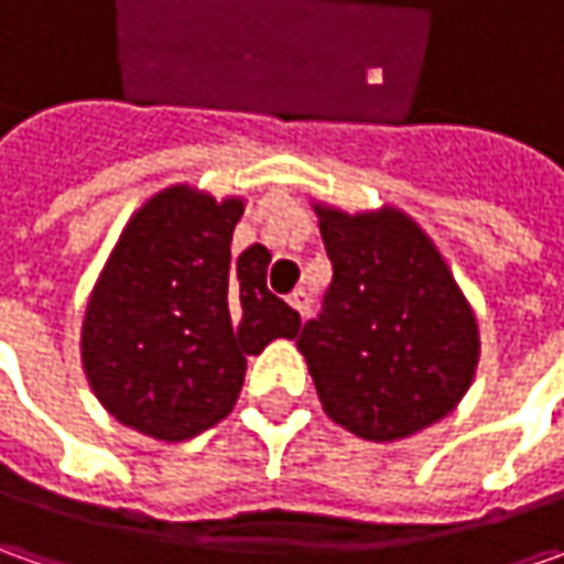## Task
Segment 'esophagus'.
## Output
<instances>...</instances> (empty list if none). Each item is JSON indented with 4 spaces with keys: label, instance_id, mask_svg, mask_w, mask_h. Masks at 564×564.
<instances>
[{
    "label": "esophagus",
    "instance_id": "1",
    "mask_svg": "<svg viewBox=\"0 0 564 564\" xmlns=\"http://www.w3.org/2000/svg\"><path fill=\"white\" fill-rule=\"evenodd\" d=\"M289 304H292L294 311H297L301 316L311 314V294L304 292V289H294V292L289 294Z\"/></svg>",
    "mask_w": 564,
    "mask_h": 564
}]
</instances>
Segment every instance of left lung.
I'll list each match as a JSON object with an SVG mask.
<instances>
[{"label": "left lung", "instance_id": "1", "mask_svg": "<svg viewBox=\"0 0 564 564\" xmlns=\"http://www.w3.org/2000/svg\"><path fill=\"white\" fill-rule=\"evenodd\" d=\"M333 285L304 323L323 411L370 443L421 433L465 399L480 360L474 307L440 248L408 213L314 204Z\"/></svg>", "mask_w": 564, "mask_h": 564}]
</instances>
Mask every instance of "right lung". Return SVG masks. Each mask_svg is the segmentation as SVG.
Returning a JSON list of instances; mask_svg holds the SVG:
<instances>
[{"instance_id":"add662e5","label":"right lung","mask_w":564,"mask_h":564,"mask_svg":"<svg viewBox=\"0 0 564 564\" xmlns=\"http://www.w3.org/2000/svg\"><path fill=\"white\" fill-rule=\"evenodd\" d=\"M245 197L191 185L153 194L121 228L80 326L99 404L160 443H185L235 408L248 355L294 338L301 316L267 289L270 250L231 257Z\"/></svg>"}]
</instances>
